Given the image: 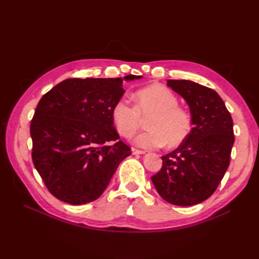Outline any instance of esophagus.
<instances>
[{"instance_id": "obj_1", "label": "esophagus", "mask_w": 259, "mask_h": 259, "mask_svg": "<svg viewBox=\"0 0 259 259\" xmlns=\"http://www.w3.org/2000/svg\"><path fill=\"white\" fill-rule=\"evenodd\" d=\"M132 153L133 154H145L146 151L139 150V149H136V148H132Z\"/></svg>"}]
</instances>
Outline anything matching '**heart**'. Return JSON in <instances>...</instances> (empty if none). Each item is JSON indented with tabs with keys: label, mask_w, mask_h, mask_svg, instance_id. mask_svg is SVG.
Instances as JSON below:
<instances>
[{
	"label": "heart",
	"mask_w": 259,
	"mask_h": 259,
	"mask_svg": "<svg viewBox=\"0 0 259 259\" xmlns=\"http://www.w3.org/2000/svg\"><path fill=\"white\" fill-rule=\"evenodd\" d=\"M135 106L121 98L112 107V121L119 134L130 138L147 121L149 131L138 135L135 144L143 148H158L165 145L174 148L183 144L192 127L190 113L178 106V98L168 89L150 85L134 95Z\"/></svg>",
	"instance_id": "heart-1"
}]
</instances>
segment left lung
<instances>
[{"instance_id":"left-lung-1","label":"left lung","mask_w":259,"mask_h":259,"mask_svg":"<svg viewBox=\"0 0 259 259\" xmlns=\"http://www.w3.org/2000/svg\"><path fill=\"white\" fill-rule=\"evenodd\" d=\"M190 109L193 127L174 151L162 156V167L151 177L156 191L174 205L190 206L215 192L230 164L233 122L221 96L188 80H168Z\"/></svg>"}]
</instances>
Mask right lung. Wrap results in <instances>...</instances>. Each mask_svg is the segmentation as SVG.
<instances>
[{
  "label": "right lung",
  "mask_w": 259,
  "mask_h": 259,
  "mask_svg": "<svg viewBox=\"0 0 259 259\" xmlns=\"http://www.w3.org/2000/svg\"><path fill=\"white\" fill-rule=\"evenodd\" d=\"M140 77L67 79L38 101L30 124L32 161L55 198L72 205L97 200L131 155L111 111L125 92L123 80Z\"/></svg>",
  "instance_id": "obj_1"
}]
</instances>
